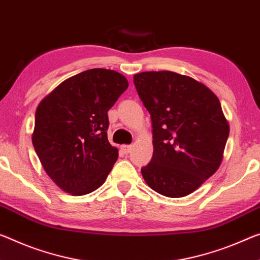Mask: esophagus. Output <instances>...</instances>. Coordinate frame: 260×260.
I'll list each match as a JSON object with an SVG mask.
<instances>
[{"mask_svg":"<svg viewBox=\"0 0 260 260\" xmlns=\"http://www.w3.org/2000/svg\"><path fill=\"white\" fill-rule=\"evenodd\" d=\"M121 150L123 151V154H129L132 150V146L131 145H123L121 146Z\"/></svg>","mask_w":260,"mask_h":260,"instance_id":"1","label":"esophagus"}]
</instances>
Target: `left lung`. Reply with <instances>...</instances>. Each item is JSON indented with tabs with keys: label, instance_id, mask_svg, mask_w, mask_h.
Returning <instances> with one entry per match:
<instances>
[{
	"label": "left lung",
	"instance_id": "8db88e82",
	"mask_svg": "<svg viewBox=\"0 0 260 260\" xmlns=\"http://www.w3.org/2000/svg\"><path fill=\"white\" fill-rule=\"evenodd\" d=\"M151 117L154 152L141 169L148 186L169 198L188 196L220 168L229 122L216 94L194 78L174 72L134 75Z\"/></svg>",
	"mask_w": 260,
	"mask_h": 260
}]
</instances>
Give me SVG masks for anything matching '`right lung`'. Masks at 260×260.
Instances as JSON below:
<instances>
[{
    "mask_svg": "<svg viewBox=\"0 0 260 260\" xmlns=\"http://www.w3.org/2000/svg\"><path fill=\"white\" fill-rule=\"evenodd\" d=\"M128 88L118 72L94 68L60 83L39 103L32 143L62 191L84 196L104 184L118 159L108 140V111Z\"/></svg>",
    "mask_w": 260,
    "mask_h": 260,
    "instance_id": "1",
    "label": "right lung"
}]
</instances>
